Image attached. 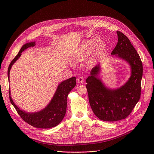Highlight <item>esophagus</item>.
Wrapping results in <instances>:
<instances>
[{
	"mask_svg": "<svg viewBox=\"0 0 154 154\" xmlns=\"http://www.w3.org/2000/svg\"><path fill=\"white\" fill-rule=\"evenodd\" d=\"M83 80H84V79L82 76H80L77 78V81L79 83H82L83 82Z\"/></svg>",
	"mask_w": 154,
	"mask_h": 154,
	"instance_id": "esophagus-1",
	"label": "esophagus"
}]
</instances>
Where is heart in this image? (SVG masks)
<instances>
[{"label": "heart", "instance_id": "heart-1", "mask_svg": "<svg viewBox=\"0 0 154 154\" xmlns=\"http://www.w3.org/2000/svg\"><path fill=\"white\" fill-rule=\"evenodd\" d=\"M99 41L97 38H94L85 42L80 49L79 53L74 57L73 60L75 62H78L82 60L83 59L85 54L91 51L96 45H97Z\"/></svg>", "mask_w": 154, "mask_h": 154}]
</instances>
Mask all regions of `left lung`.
I'll list each match as a JSON object with an SVG mask.
<instances>
[{
    "instance_id": "8db88e82",
    "label": "left lung",
    "mask_w": 154,
    "mask_h": 154,
    "mask_svg": "<svg viewBox=\"0 0 154 154\" xmlns=\"http://www.w3.org/2000/svg\"><path fill=\"white\" fill-rule=\"evenodd\" d=\"M118 41L112 55L126 61L131 68L128 80L117 89L106 87L97 77L100 65L94 67L86 80L90 106L100 120L117 121L126 118L133 110L141 96L143 64L139 54L129 39L117 31Z\"/></svg>"
}]
</instances>
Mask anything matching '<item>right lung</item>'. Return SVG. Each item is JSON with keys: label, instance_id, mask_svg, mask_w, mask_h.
Listing matches in <instances>:
<instances>
[{"label": "right lung", "instance_id": "1", "mask_svg": "<svg viewBox=\"0 0 154 154\" xmlns=\"http://www.w3.org/2000/svg\"><path fill=\"white\" fill-rule=\"evenodd\" d=\"M35 46V42L26 43L21 48L17 55L10 63L8 69V78L10 81V71L13 64L20 57L21 53L26 49ZM76 85V78L75 77L63 81L58 86L50 103L42 110L35 113H29L20 109L13 102L10 96L9 90L10 100L16 110L25 122L30 125L41 128H49L58 125L64 118L67 107V98L69 92Z\"/></svg>", "mask_w": 154, "mask_h": 154}]
</instances>
